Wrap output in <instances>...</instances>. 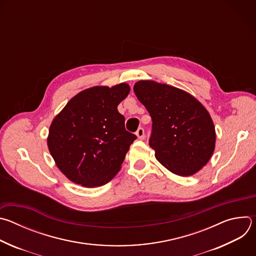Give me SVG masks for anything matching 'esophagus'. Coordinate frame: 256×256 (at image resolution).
Returning a JSON list of instances; mask_svg holds the SVG:
<instances>
[{
    "label": "esophagus",
    "instance_id": "34e87169",
    "mask_svg": "<svg viewBox=\"0 0 256 256\" xmlns=\"http://www.w3.org/2000/svg\"><path fill=\"white\" fill-rule=\"evenodd\" d=\"M136 134L138 138L144 140V130L142 128H138V130L136 132Z\"/></svg>",
    "mask_w": 256,
    "mask_h": 256
}]
</instances>
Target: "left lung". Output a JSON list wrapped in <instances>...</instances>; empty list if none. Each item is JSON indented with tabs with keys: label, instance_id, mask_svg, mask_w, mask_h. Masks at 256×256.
<instances>
[{
	"label": "left lung",
	"instance_id": "left-lung-1",
	"mask_svg": "<svg viewBox=\"0 0 256 256\" xmlns=\"http://www.w3.org/2000/svg\"><path fill=\"white\" fill-rule=\"evenodd\" d=\"M134 91L153 122L149 144L156 159L180 176L200 170L216 142L212 120L202 103L184 90L154 81H138Z\"/></svg>",
	"mask_w": 256,
	"mask_h": 256
}]
</instances>
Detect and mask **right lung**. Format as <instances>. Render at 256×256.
I'll return each instance as SVG.
<instances>
[{
    "mask_svg": "<svg viewBox=\"0 0 256 256\" xmlns=\"http://www.w3.org/2000/svg\"><path fill=\"white\" fill-rule=\"evenodd\" d=\"M126 83L92 87L72 97L54 118L48 144L58 169L86 188L107 184L120 171L136 136L124 128L118 105L128 95Z\"/></svg>",
    "mask_w": 256,
    "mask_h": 256,
    "instance_id": "add662e5",
    "label": "right lung"
}]
</instances>
